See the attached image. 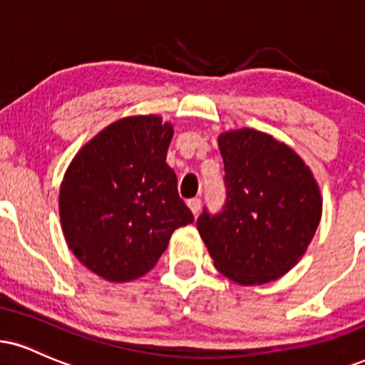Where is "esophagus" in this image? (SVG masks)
Listing matches in <instances>:
<instances>
[{"label":"esophagus","instance_id":"34e87169","mask_svg":"<svg viewBox=\"0 0 365 365\" xmlns=\"http://www.w3.org/2000/svg\"><path fill=\"white\" fill-rule=\"evenodd\" d=\"M187 205L190 207V210L194 214H199V210L202 207V200L199 199V197H194V199H188L187 200Z\"/></svg>","mask_w":365,"mask_h":365}]
</instances>
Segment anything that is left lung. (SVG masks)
Instances as JSON below:
<instances>
[{
	"label": "left lung",
	"instance_id": "1",
	"mask_svg": "<svg viewBox=\"0 0 365 365\" xmlns=\"http://www.w3.org/2000/svg\"><path fill=\"white\" fill-rule=\"evenodd\" d=\"M225 205L197 219L216 269L243 285L282 277L296 265L322 219L313 173L291 148L253 129L219 135Z\"/></svg>",
	"mask_w": 365,
	"mask_h": 365
}]
</instances>
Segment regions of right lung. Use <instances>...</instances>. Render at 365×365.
Wrapping results in <instances>:
<instances>
[{"label": "right lung", "mask_w": 365, "mask_h": 365, "mask_svg": "<svg viewBox=\"0 0 365 365\" xmlns=\"http://www.w3.org/2000/svg\"><path fill=\"white\" fill-rule=\"evenodd\" d=\"M173 127L160 117L113 122L74 156L59 192L61 225L83 265L112 282L148 274L194 214L166 165Z\"/></svg>", "instance_id": "right-lung-1"}]
</instances>
